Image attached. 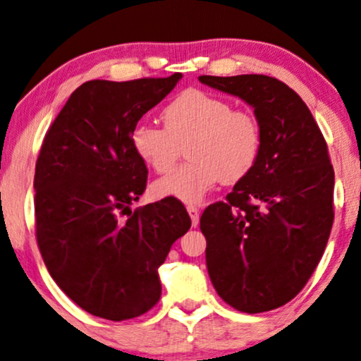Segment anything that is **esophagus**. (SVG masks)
Here are the masks:
<instances>
[{"mask_svg":"<svg viewBox=\"0 0 361 361\" xmlns=\"http://www.w3.org/2000/svg\"><path fill=\"white\" fill-rule=\"evenodd\" d=\"M188 213H190V218H191V225L193 226H196L200 223V212H198V208L196 207H193V204H190L188 208Z\"/></svg>","mask_w":361,"mask_h":361,"instance_id":"34e87169","label":"esophagus"}]
</instances>
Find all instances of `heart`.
<instances>
[{
    "label": "heart",
    "mask_w": 361,
    "mask_h": 361,
    "mask_svg": "<svg viewBox=\"0 0 361 361\" xmlns=\"http://www.w3.org/2000/svg\"><path fill=\"white\" fill-rule=\"evenodd\" d=\"M165 128L140 123L131 131V147L149 170L168 173L186 143L188 163L158 180V198L200 203L218 181L236 183L257 165L262 128L245 109L202 90H186L161 111Z\"/></svg>",
    "instance_id": "obj_1"
}]
</instances>
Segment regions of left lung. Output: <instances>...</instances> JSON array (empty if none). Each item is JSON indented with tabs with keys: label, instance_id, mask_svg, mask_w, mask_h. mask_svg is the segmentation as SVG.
I'll return each instance as SVG.
<instances>
[{
	"label": "left lung",
	"instance_id": "left-lung-1",
	"mask_svg": "<svg viewBox=\"0 0 361 361\" xmlns=\"http://www.w3.org/2000/svg\"><path fill=\"white\" fill-rule=\"evenodd\" d=\"M198 80L243 99L262 128L257 165L200 220L208 275L233 308L270 312L302 291L330 236L335 173L325 138L303 99L280 80Z\"/></svg>",
	"mask_w": 361,
	"mask_h": 361
}]
</instances>
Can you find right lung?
<instances>
[{
	"label": "right lung",
	"instance_id": "right-lung-1",
	"mask_svg": "<svg viewBox=\"0 0 361 361\" xmlns=\"http://www.w3.org/2000/svg\"><path fill=\"white\" fill-rule=\"evenodd\" d=\"M180 80L181 73L86 81L41 145L35 171L41 257L59 288L94 317L121 322L153 308L161 295L159 264L191 226L175 198L130 209L148 176L131 131Z\"/></svg>",
	"mask_w": 361,
	"mask_h": 361
}]
</instances>
